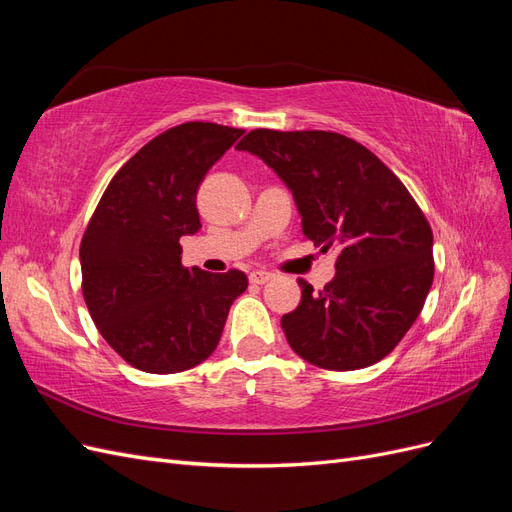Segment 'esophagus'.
<instances>
[{"label": "esophagus", "mask_w": 512, "mask_h": 512, "mask_svg": "<svg viewBox=\"0 0 512 512\" xmlns=\"http://www.w3.org/2000/svg\"><path fill=\"white\" fill-rule=\"evenodd\" d=\"M269 280H273V273H269V271L256 269V271L250 273V282H252V284H267Z\"/></svg>", "instance_id": "esophagus-1"}]
</instances>
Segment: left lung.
<instances>
[{"label": "left lung", "mask_w": 512, "mask_h": 512, "mask_svg": "<svg viewBox=\"0 0 512 512\" xmlns=\"http://www.w3.org/2000/svg\"><path fill=\"white\" fill-rule=\"evenodd\" d=\"M250 151L288 185L303 235L337 247L322 290L299 280L301 303L282 316L290 348L322 369L352 371L391 354L421 314L433 282V232L393 170L352 138L324 132H247Z\"/></svg>", "instance_id": "left-lung-1"}]
</instances>
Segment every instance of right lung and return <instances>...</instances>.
<instances>
[{"mask_svg":"<svg viewBox=\"0 0 512 512\" xmlns=\"http://www.w3.org/2000/svg\"><path fill=\"white\" fill-rule=\"evenodd\" d=\"M243 130L209 121L170 128L138 149L108 183L81 241L91 320L123 361L177 374L209 359L243 271L181 265L183 235L200 228L196 192Z\"/></svg>","mask_w":512,"mask_h":512,"instance_id":"1","label":"right lung"}]
</instances>
